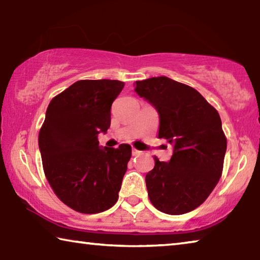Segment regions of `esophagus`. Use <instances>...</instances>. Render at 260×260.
<instances>
[{
    "label": "esophagus",
    "mask_w": 260,
    "mask_h": 260,
    "mask_svg": "<svg viewBox=\"0 0 260 260\" xmlns=\"http://www.w3.org/2000/svg\"><path fill=\"white\" fill-rule=\"evenodd\" d=\"M132 155H133V156H139V155H141V151H139L138 149L133 148V149H132Z\"/></svg>",
    "instance_id": "esophagus-1"
}]
</instances>
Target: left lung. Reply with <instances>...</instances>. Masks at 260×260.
I'll return each instance as SVG.
<instances>
[{"instance_id": "left-lung-1", "label": "left lung", "mask_w": 260, "mask_h": 260, "mask_svg": "<svg viewBox=\"0 0 260 260\" xmlns=\"http://www.w3.org/2000/svg\"><path fill=\"white\" fill-rule=\"evenodd\" d=\"M135 91L159 114L158 138L173 146L169 162L153 157L155 167L146 175L149 200L167 214L190 212L222 174L227 139L219 113L192 87L167 77L136 81Z\"/></svg>"}]
</instances>
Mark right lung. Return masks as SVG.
Instances as JSON below:
<instances>
[{
  "label": "right lung",
  "mask_w": 260,
  "mask_h": 260,
  "mask_svg": "<svg viewBox=\"0 0 260 260\" xmlns=\"http://www.w3.org/2000/svg\"><path fill=\"white\" fill-rule=\"evenodd\" d=\"M124 86L79 80L48 105L39 133L43 171L56 196L77 212H103L119 197L132 148H100L98 136L110 127L111 105Z\"/></svg>",
  "instance_id": "add662e5"
}]
</instances>
